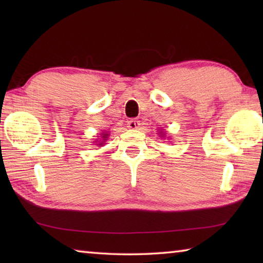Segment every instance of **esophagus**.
<instances>
[{
	"mask_svg": "<svg viewBox=\"0 0 263 263\" xmlns=\"http://www.w3.org/2000/svg\"><path fill=\"white\" fill-rule=\"evenodd\" d=\"M139 125H140V122L138 121V119H136V118H132V119H130V121L127 122V127L128 128H132V130H135V128H138V127H139Z\"/></svg>",
	"mask_w": 263,
	"mask_h": 263,
	"instance_id": "esophagus-1",
	"label": "esophagus"
}]
</instances>
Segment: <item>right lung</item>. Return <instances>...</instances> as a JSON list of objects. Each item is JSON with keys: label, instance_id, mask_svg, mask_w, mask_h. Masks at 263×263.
Returning <instances> with one entry per match:
<instances>
[{"label": "right lung", "instance_id": "right-lung-1", "mask_svg": "<svg viewBox=\"0 0 263 263\" xmlns=\"http://www.w3.org/2000/svg\"><path fill=\"white\" fill-rule=\"evenodd\" d=\"M106 136H108V135H104V136H103V140H105V138H106ZM101 144H103V142H100V145H101Z\"/></svg>", "mask_w": 263, "mask_h": 263}]
</instances>
